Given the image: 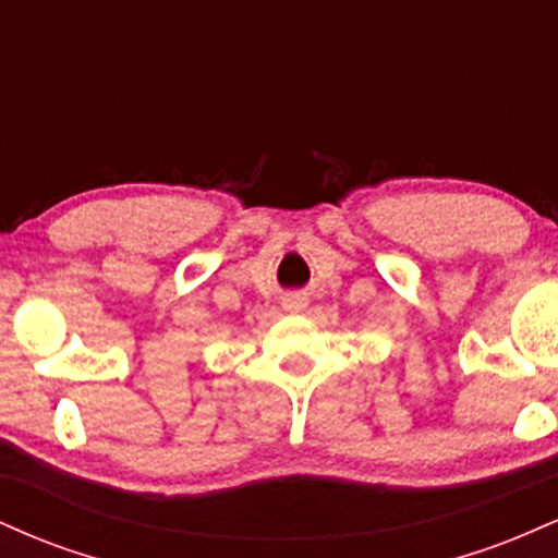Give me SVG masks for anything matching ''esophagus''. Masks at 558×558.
Returning <instances> with one entry per match:
<instances>
[{"label":"esophagus","instance_id":"esophagus-1","mask_svg":"<svg viewBox=\"0 0 558 558\" xmlns=\"http://www.w3.org/2000/svg\"><path fill=\"white\" fill-rule=\"evenodd\" d=\"M283 306L288 312H301L306 306V299L304 296H288L286 301H283Z\"/></svg>","mask_w":558,"mask_h":558}]
</instances>
